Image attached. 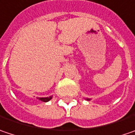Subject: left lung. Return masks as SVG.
<instances>
[{
	"label": "left lung",
	"mask_w": 135,
	"mask_h": 135,
	"mask_svg": "<svg viewBox=\"0 0 135 135\" xmlns=\"http://www.w3.org/2000/svg\"><path fill=\"white\" fill-rule=\"evenodd\" d=\"M86 99L87 101H89V100H91V99H88V98H86V99Z\"/></svg>",
	"instance_id": "left-lung-1"
}]
</instances>
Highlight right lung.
Listing matches in <instances>:
<instances>
[{"instance_id": "obj_1", "label": "right lung", "mask_w": 135, "mask_h": 135, "mask_svg": "<svg viewBox=\"0 0 135 135\" xmlns=\"http://www.w3.org/2000/svg\"><path fill=\"white\" fill-rule=\"evenodd\" d=\"M52 98V96H50V97H37L36 99H38L39 100H40V101H42V102H49L50 100H51Z\"/></svg>"}]
</instances>
